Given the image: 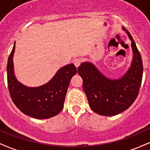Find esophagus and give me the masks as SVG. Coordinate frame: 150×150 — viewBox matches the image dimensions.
<instances>
[{
  "mask_svg": "<svg viewBox=\"0 0 150 150\" xmlns=\"http://www.w3.org/2000/svg\"><path fill=\"white\" fill-rule=\"evenodd\" d=\"M74 65L76 67V68H77L81 64V59H75L74 60Z\"/></svg>",
  "mask_w": 150,
  "mask_h": 150,
  "instance_id": "34e87169",
  "label": "esophagus"
}]
</instances>
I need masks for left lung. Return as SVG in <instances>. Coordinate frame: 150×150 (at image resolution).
Returning <instances> with one entry per match:
<instances>
[{"instance_id":"obj_1","label":"left lung","mask_w":150,"mask_h":150,"mask_svg":"<svg viewBox=\"0 0 150 150\" xmlns=\"http://www.w3.org/2000/svg\"><path fill=\"white\" fill-rule=\"evenodd\" d=\"M131 40L132 61L131 66L120 79L104 76L93 63L85 62L78 68L82 78L83 90L91 109L105 116H112L126 110L135 102L139 93L143 76L141 54L129 31L122 27Z\"/></svg>"}]
</instances>
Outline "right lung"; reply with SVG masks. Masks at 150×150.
<instances>
[{
  "label": "right lung",
  "mask_w": 150,
  "mask_h": 150,
  "mask_svg": "<svg viewBox=\"0 0 150 150\" xmlns=\"http://www.w3.org/2000/svg\"><path fill=\"white\" fill-rule=\"evenodd\" d=\"M15 42L7 63L8 91L14 104L24 114L38 119H49L61 112L71 78L76 74L73 63L58 70L48 82L30 88L18 82L14 74L13 56Z\"/></svg>",
  "instance_id": "obj_1"
}]
</instances>
